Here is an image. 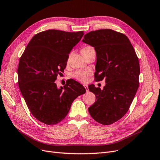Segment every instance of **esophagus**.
I'll use <instances>...</instances> for the list:
<instances>
[{
  "label": "esophagus",
  "instance_id": "34e87169",
  "mask_svg": "<svg viewBox=\"0 0 160 160\" xmlns=\"http://www.w3.org/2000/svg\"><path fill=\"white\" fill-rule=\"evenodd\" d=\"M84 87L85 88V89H86V92H89V89H88V86H86V85H84Z\"/></svg>",
  "mask_w": 160,
  "mask_h": 160
}]
</instances>
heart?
<instances>
[{
    "instance_id": "1",
    "label": "heart",
    "mask_w": 160,
    "mask_h": 160,
    "mask_svg": "<svg viewBox=\"0 0 160 160\" xmlns=\"http://www.w3.org/2000/svg\"><path fill=\"white\" fill-rule=\"evenodd\" d=\"M91 47H84L81 49L82 54L84 55L85 53L88 51V50ZM91 74V71L90 70H76L74 72L72 73V76L74 78L80 81L81 82H84L86 81L87 78H88Z\"/></svg>"
}]
</instances>
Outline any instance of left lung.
Returning a JSON list of instances; mask_svg holds the SVG:
<instances>
[{
	"instance_id": "8db88e82",
	"label": "left lung",
	"mask_w": 160,
	"mask_h": 160,
	"mask_svg": "<svg viewBox=\"0 0 160 160\" xmlns=\"http://www.w3.org/2000/svg\"><path fill=\"white\" fill-rule=\"evenodd\" d=\"M83 42L95 48L97 62L95 78L105 80L103 89L88 88L96 102L88 108L93 119L104 125L119 121L128 111L139 86L138 58L128 38L113 29L86 33Z\"/></svg>"
}]
</instances>
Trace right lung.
<instances>
[{
    "label": "right lung",
    "instance_id": "right-lung-1",
    "mask_svg": "<svg viewBox=\"0 0 160 160\" xmlns=\"http://www.w3.org/2000/svg\"><path fill=\"white\" fill-rule=\"evenodd\" d=\"M83 35V31L57 29L39 32L32 38L20 58V90L33 116L46 125L62 121L74 100L86 92L84 86L72 79L59 89L55 82L66 68L69 53Z\"/></svg>",
    "mask_w": 160,
    "mask_h": 160
}]
</instances>
